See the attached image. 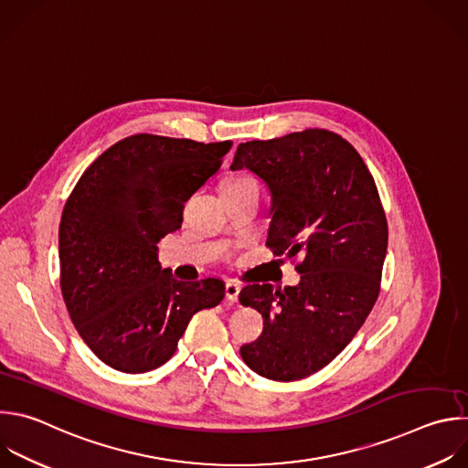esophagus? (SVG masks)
I'll return each instance as SVG.
<instances>
[{
	"label": "esophagus",
	"mask_w": 468,
	"mask_h": 468,
	"mask_svg": "<svg viewBox=\"0 0 468 468\" xmlns=\"http://www.w3.org/2000/svg\"><path fill=\"white\" fill-rule=\"evenodd\" d=\"M239 293H240V284L235 281H228L226 282V299L231 303L239 301Z\"/></svg>",
	"instance_id": "1"
}]
</instances>
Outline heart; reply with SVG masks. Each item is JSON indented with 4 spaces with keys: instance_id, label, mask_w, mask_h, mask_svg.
<instances>
[{
    "instance_id": "heart-1",
    "label": "heart",
    "mask_w": 468,
    "mask_h": 468,
    "mask_svg": "<svg viewBox=\"0 0 468 468\" xmlns=\"http://www.w3.org/2000/svg\"><path fill=\"white\" fill-rule=\"evenodd\" d=\"M244 182H255V180L251 176H248V175H242V176H237V178L229 180L228 184H244Z\"/></svg>"
}]
</instances>
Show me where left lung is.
Here are the masks:
<instances>
[{
    "label": "left lung",
    "instance_id": "8db88e82",
    "mask_svg": "<svg viewBox=\"0 0 468 468\" xmlns=\"http://www.w3.org/2000/svg\"><path fill=\"white\" fill-rule=\"evenodd\" d=\"M240 169L270 189L268 248L303 255L295 286L240 290V303L264 320L240 356L264 378L301 380L333 362L369 316L388 250L386 215L360 154L329 130L240 143L231 171Z\"/></svg>",
    "mask_w": 468,
    "mask_h": 468
}]
</instances>
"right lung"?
Returning <instances> with one entry per match:
<instances>
[{
    "label": "right lung",
    "instance_id": "add662e5",
    "mask_svg": "<svg viewBox=\"0 0 468 468\" xmlns=\"http://www.w3.org/2000/svg\"><path fill=\"white\" fill-rule=\"evenodd\" d=\"M231 141L135 133L84 171L58 229L69 318L106 366L146 373L176 351L191 318L224 299L220 279L178 281L158 242L182 228L184 204L220 169Z\"/></svg>",
    "mask_w": 468,
    "mask_h": 468
}]
</instances>
